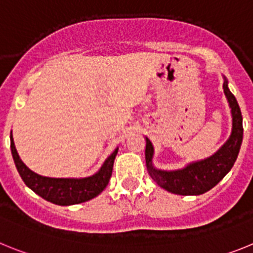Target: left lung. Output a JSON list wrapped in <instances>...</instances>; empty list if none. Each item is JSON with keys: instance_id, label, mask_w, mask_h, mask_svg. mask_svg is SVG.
Returning <instances> with one entry per match:
<instances>
[{"instance_id": "obj_1", "label": "left lung", "mask_w": 253, "mask_h": 253, "mask_svg": "<svg viewBox=\"0 0 253 253\" xmlns=\"http://www.w3.org/2000/svg\"><path fill=\"white\" fill-rule=\"evenodd\" d=\"M223 90L231 107L232 133L227 142L213 156L189 163L181 169L163 171L153 166L154 148L151 140L146 137V163L149 176L154 182H157L158 186L169 193L177 195H202L213 189L233 167L243 139L242 114L236 97L228 88L225 77Z\"/></svg>"}]
</instances>
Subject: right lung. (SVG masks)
Returning a JSON list of instances; mask_svg holds the SVG:
<instances>
[{
    "label": "right lung",
    "instance_id": "1",
    "mask_svg": "<svg viewBox=\"0 0 253 253\" xmlns=\"http://www.w3.org/2000/svg\"><path fill=\"white\" fill-rule=\"evenodd\" d=\"M10 140L13 162L26 186L30 187L35 194L48 202L57 205H63V207L88 202L102 193V190L109 184V180L113 173L114 160L118 154V148H116L106 158L101 169L96 172L95 175L88 176V177L53 178L38 175L22 162L15 148L12 131L10 134Z\"/></svg>",
    "mask_w": 253,
    "mask_h": 253
}]
</instances>
